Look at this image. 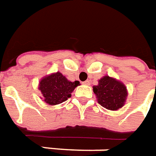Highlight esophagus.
Masks as SVG:
<instances>
[{
  "label": "esophagus",
  "mask_w": 156,
  "mask_h": 156,
  "mask_svg": "<svg viewBox=\"0 0 156 156\" xmlns=\"http://www.w3.org/2000/svg\"><path fill=\"white\" fill-rule=\"evenodd\" d=\"M82 84H83V85H86V86H90V80H86V81L82 82Z\"/></svg>",
  "instance_id": "34e87169"
}]
</instances>
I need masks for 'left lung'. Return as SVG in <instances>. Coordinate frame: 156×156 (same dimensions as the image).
I'll list each match as a JSON object with an SVG mask.
<instances>
[{"label":"left lung","mask_w":156,"mask_h":156,"mask_svg":"<svg viewBox=\"0 0 156 156\" xmlns=\"http://www.w3.org/2000/svg\"><path fill=\"white\" fill-rule=\"evenodd\" d=\"M93 92L101 107L111 111H118L125 104L128 90L122 81L113 77L104 76L93 86Z\"/></svg>","instance_id":"left-lung-1"}]
</instances>
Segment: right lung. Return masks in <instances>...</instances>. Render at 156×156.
<instances>
[{
    "mask_svg": "<svg viewBox=\"0 0 156 156\" xmlns=\"http://www.w3.org/2000/svg\"><path fill=\"white\" fill-rule=\"evenodd\" d=\"M78 86V80L70 81L58 71L43 77L38 84V90L42 94L41 99L46 104L55 106L68 100Z\"/></svg>",
    "mask_w": 156,
    "mask_h": 156,
    "instance_id": "obj_1",
    "label": "right lung"
}]
</instances>
